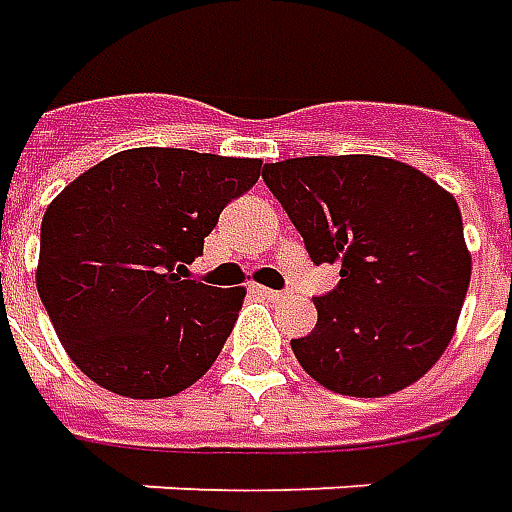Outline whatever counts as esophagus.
<instances>
[{
  "mask_svg": "<svg viewBox=\"0 0 512 512\" xmlns=\"http://www.w3.org/2000/svg\"><path fill=\"white\" fill-rule=\"evenodd\" d=\"M260 296H266V299H271V302H282V299H288L291 293L288 291H271V288H255Z\"/></svg>",
  "mask_w": 512,
  "mask_h": 512,
  "instance_id": "34e87169",
  "label": "esophagus"
}]
</instances>
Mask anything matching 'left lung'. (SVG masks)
Instances as JSON below:
<instances>
[{
	"instance_id": "8db88e82",
	"label": "left lung",
	"mask_w": 512,
	"mask_h": 512,
	"mask_svg": "<svg viewBox=\"0 0 512 512\" xmlns=\"http://www.w3.org/2000/svg\"><path fill=\"white\" fill-rule=\"evenodd\" d=\"M268 191L305 238L313 263H335V291L291 341L296 360L343 396H388L446 352L471 280L455 196L407 163L377 155L266 163Z\"/></svg>"
}]
</instances>
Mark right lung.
<instances>
[{"instance_id": "add662e5", "label": "right lung", "mask_w": 512, "mask_h": 512, "mask_svg": "<svg viewBox=\"0 0 512 512\" xmlns=\"http://www.w3.org/2000/svg\"><path fill=\"white\" fill-rule=\"evenodd\" d=\"M263 160L141 146L69 182L41 221L38 293L85 377L130 399L194 385L230 338L244 288L188 277L219 213Z\"/></svg>"}]
</instances>
